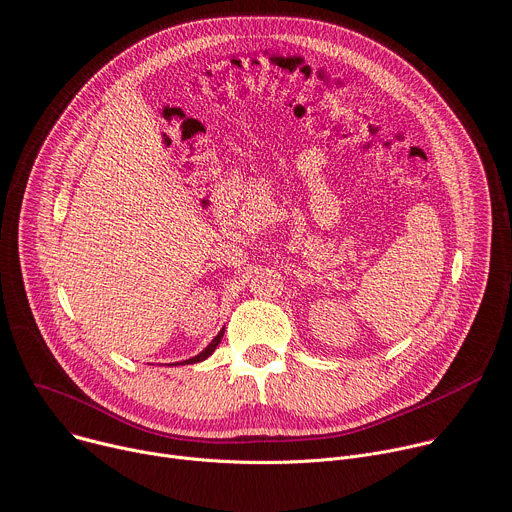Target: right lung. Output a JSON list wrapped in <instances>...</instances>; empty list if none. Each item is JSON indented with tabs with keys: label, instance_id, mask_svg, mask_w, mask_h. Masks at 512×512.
<instances>
[{
	"label": "right lung",
	"instance_id": "right-lung-1",
	"mask_svg": "<svg viewBox=\"0 0 512 512\" xmlns=\"http://www.w3.org/2000/svg\"><path fill=\"white\" fill-rule=\"evenodd\" d=\"M222 335H224V329L208 343V347L202 351V353H198V355H194V357H190V359H185V361H179V363H200V361H204V359H208L212 353H214V349L218 347V343H220V339H222ZM179 363H169V365H179Z\"/></svg>",
	"mask_w": 512,
	"mask_h": 512
}]
</instances>
